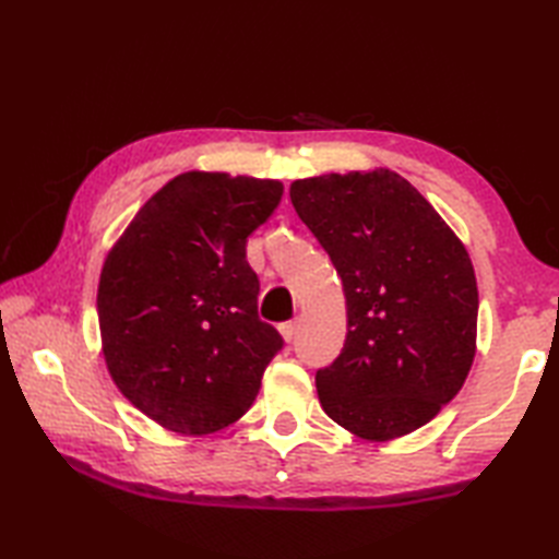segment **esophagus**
<instances>
[{
  "label": "esophagus",
  "instance_id": "1",
  "mask_svg": "<svg viewBox=\"0 0 559 559\" xmlns=\"http://www.w3.org/2000/svg\"><path fill=\"white\" fill-rule=\"evenodd\" d=\"M295 331H298V324H295V322L281 324V336H283V341H286V343H293V338H295Z\"/></svg>",
  "mask_w": 559,
  "mask_h": 559
}]
</instances>
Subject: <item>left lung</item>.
Returning a JSON list of instances; mask_svg holds the SVG:
<instances>
[{
	"label": "left lung",
	"instance_id": "left-lung-1",
	"mask_svg": "<svg viewBox=\"0 0 559 559\" xmlns=\"http://www.w3.org/2000/svg\"><path fill=\"white\" fill-rule=\"evenodd\" d=\"M290 201L346 295L348 336L317 372L319 403L370 442L415 432L459 394L476 358L478 286L466 247L389 168L305 177Z\"/></svg>",
	"mask_w": 559,
	"mask_h": 559
}]
</instances>
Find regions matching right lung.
Wrapping results in <instances>:
<instances>
[{
  "instance_id": "add662e5",
  "label": "right lung",
  "mask_w": 559,
  "mask_h": 559,
  "mask_svg": "<svg viewBox=\"0 0 559 559\" xmlns=\"http://www.w3.org/2000/svg\"><path fill=\"white\" fill-rule=\"evenodd\" d=\"M278 180L189 170L117 237L98 281L105 365L122 396L177 435L240 420L283 338L257 312L247 237L278 206Z\"/></svg>"
}]
</instances>
